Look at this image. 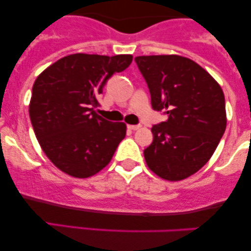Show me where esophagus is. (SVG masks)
<instances>
[{
	"label": "esophagus",
	"mask_w": 251,
	"mask_h": 251,
	"mask_svg": "<svg viewBox=\"0 0 251 251\" xmlns=\"http://www.w3.org/2000/svg\"><path fill=\"white\" fill-rule=\"evenodd\" d=\"M127 127H128V129H132V131H137V129H139L142 126L140 125H128Z\"/></svg>",
	"instance_id": "34e87169"
}]
</instances>
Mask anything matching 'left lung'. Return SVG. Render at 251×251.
<instances>
[{
  "mask_svg": "<svg viewBox=\"0 0 251 251\" xmlns=\"http://www.w3.org/2000/svg\"><path fill=\"white\" fill-rule=\"evenodd\" d=\"M154 111L168 120L152 126L153 142L144 150L151 171L181 180L203 168L226 127V99L217 81L188 57L150 55L134 59Z\"/></svg>",
  "mask_w": 251,
  "mask_h": 251,
  "instance_id": "obj_1",
  "label": "left lung"
}]
</instances>
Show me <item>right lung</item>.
<instances>
[{"label": "right lung", "mask_w": 251, "mask_h": 251, "mask_svg": "<svg viewBox=\"0 0 251 251\" xmlns=\"http://www.w3.org/2000/svg\"><path fill=\"white\" fill-rule=\"evenodd\" d=\"M132 59L128 54H72L36 77L30 122L43 152L62 172L87 178L111 162L126 125L103 119L94 108L107 80L125 71Z\"/></svg>", "instance_id": "obj_1"}]
</instances>
